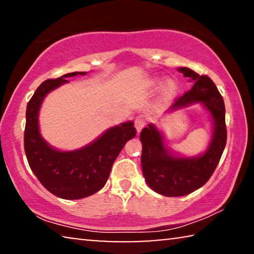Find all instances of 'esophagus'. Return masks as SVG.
Here are the masks:
<instances>
[{
    "instance_id": "esophagus-1",
    "label": "esophagus",
    "mask_w": 254,
    "mask_h": 254,
    "mask_svg": "<svg viewBox=\"0 0 254 254\" xmlns=\"http://www.w3.org/2000/svg\"><path fill=\"white\" fill-rule=\"evenodd\" d=\"M145 122H147V120H145V118L143 117V115H139V117L135 119L134 124H135V128H136L137 133H139L141 130H142L143 127L145 126Z\"/></svg>"
}]
</instances>
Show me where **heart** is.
Returning <instances> with one entry per match:
<instances>
[{
	"label": "heart",
	"mask_w": 254,
	"mask_h": 254,
	"mask_svg": "<svg viewBox=\"0 0 254 254\" xmlns=\"http://www.w3.org/2000/svg\"><path fill=\"white\" fill-rule=\"evenodd\" d=\"M161 83H162L161 78H154L150 81V85L153 86V87H157V86L161 85ZM177 88H178V86H177V84H176V81L170 79L167 81L165 86H163V89H162L163 95H165L166 97H171L176 93V91H177Z\"/></svg>",
	"instance_id": "obj_1"
}]
</instances>
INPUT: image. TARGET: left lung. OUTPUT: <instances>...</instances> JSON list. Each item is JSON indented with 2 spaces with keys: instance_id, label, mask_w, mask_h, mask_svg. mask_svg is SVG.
Listing matches in <instances>:
<instances>
[{
  "instance_id": "left-lung-1",
  "label": "left lung",
  "mask_w": 254,
  "mask_h": 254,
  "mask_svg": "<svg viewBox=\"0 0 254 254\" xmlns=\"http://www.w3.org/2000/svg\"><path fill=\"white\" fill-rule=\"evenodd\" d=\"M194 85L190 91L175 101L167 112L200 104L208 111L213 135L200 156L180 157L167 148L161 132L150 123L141 131V165L148 186L158 194L178 197L192 192L207 183L216 168L226 144L225 105L216 85L208 76H199L187 67L178 68Z\"/></svg>"
}]
</instances>
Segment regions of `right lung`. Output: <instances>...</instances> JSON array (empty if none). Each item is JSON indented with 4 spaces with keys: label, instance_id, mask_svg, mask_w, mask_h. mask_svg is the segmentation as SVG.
<instances>
[{
    "label": "right lung",
    "instance_id": "right-lung-1",
    "mask_svg": "<svg viewBox=\"0 0 254 254\" xmlns=\"http://www.w3.org/2000/svg\"><path fill=\"white\" fill-rule=\"evenodd\" d=\"M75 71L47 79L34 92L27 105L24 151L29 166L46 189L59 198L80 199L104 187L112 166L128 140L136 134L132 121L112 127L85 147L60 151L47 142L39 130V111L47 94L67 84L68 77L86 75Z\"/></svg>",
    "mask_w": 254,
    "mask_h": 254
}]
</instances>
